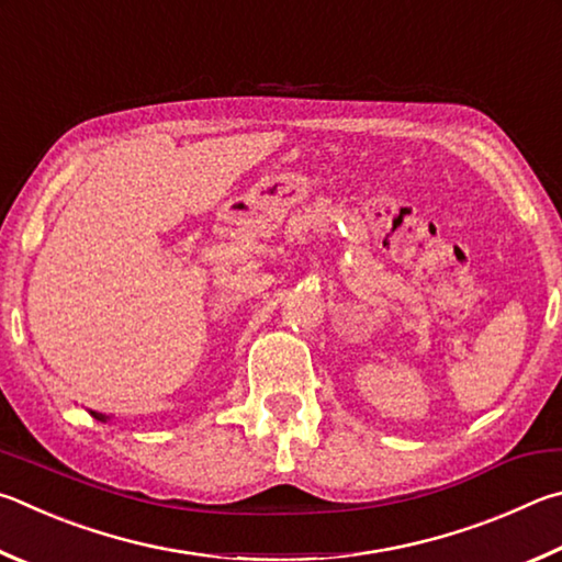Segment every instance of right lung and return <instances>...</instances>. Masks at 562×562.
<instances>
[{"label":"right lung","mask_w":562,"mask_h":562,"mask_svg":"<svg viewBox=\"0 0 562 562\" xmlns=\"http://www.w3.org/2000/svg\"><path fill=\"white\" fill-rule=\"evenodd\" d=\"M91 415H93L95 419H101V422H108V417H105V415H101V412H91Z\"/></svg>","instance_id":"add662e5"}]
</instances>
